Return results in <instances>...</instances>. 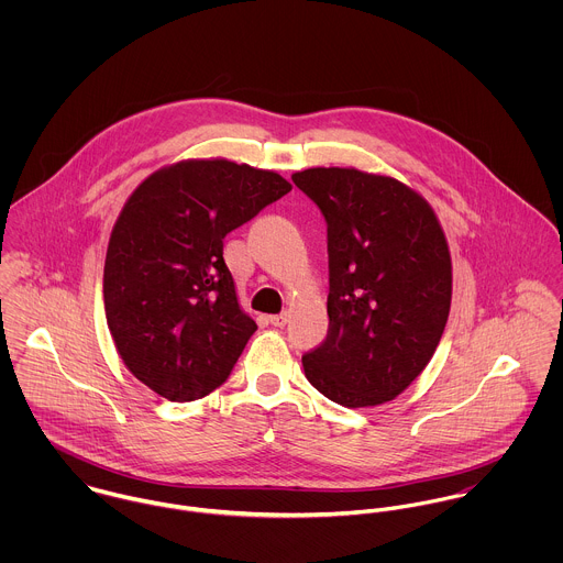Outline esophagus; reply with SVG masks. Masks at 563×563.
<instances>
[{"mask_svg":"<svg viewBox=\"0 0 563 563\" xmlns=\"http://www.w3.org/2000/svg\"><path fill=\"white\" fill-rule=\"evenodd\" d=\"M268 322H271L273 327H284V324L288 322V317H286V314H275V317H268Z\"/></svg>","mask_w":563,"mask_h":563,"instance_id":"obj_1","label":"esophagus"}]
</instances>
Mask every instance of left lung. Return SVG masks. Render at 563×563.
<instances>
[{
	"mask_svg": "<svg viewBox=\"0 0 563 563\" xmlns=\"http://www.w3.org/2000/svg\"><path fill=\"white\" fill-rule=\"evenodd\" d=\"M292 181L321 210L329 329L303 355L329 401H393L435 353L451 310V255L429 203L384 175L308 168Z\"/></svg>",
	"mask_w": 563,
	"mask_h": 563,
	"instance_id": "left-lung-1",
	"label": "left lung"
}]
</instances>
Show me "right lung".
<instances>
[{"label": "right lung", "mask_w": 563, "mask_h": 563, "mask_svg": "<svg viewBox=\"0 0 563 563\" xmlns=\"http://www.w3.org/2000/svg\"><path fill=\"white\" fill-rule=\"evenodd\" d=\"M290 188L249 164L188 161L128 199L106 253V319L125 366L164 399L195 401L230 377L257 324L239 306L223 239Z\"/></svg>", "instance_id": "right-lung-1"}]
</instances>
